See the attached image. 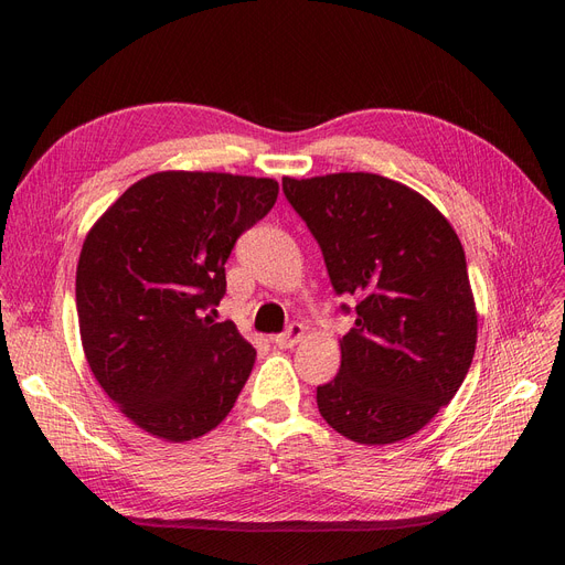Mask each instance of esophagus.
<instances>
[{
    "mask_svg": "<svg viewBox=\"0 0 565 565\" xmlns=\"http://www.w3.org/2000/svg\"><path fill=\"white\" fill-rule=\"evenodd\" d=\"M303 337H306V328H303V324H301V322H292L282 334L273 337V344H276L278 349H292V347L299 344V341H301Z\"/></svg>",
    "mask_w": 565,
    "mask_h": 565,
    "instance_id": "obj_1",
    "label": "esophagus"
}]
</instances>
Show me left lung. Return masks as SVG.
I'll return each mask as SVG.
<instances>
[{
    "mask_svg": "<svg viewBox=\"0 0 565 565\" xmlns=\"http://www.w3.org/2000/svg\"><path fill=\"white\" fill-rule=\"evenodd\" d=\"M282 191L337 295L358 299L355 328L339 339V374L318 386L322 419L361 446L415 436L452 401L476 351L478 313L455 228L413 188L370 172L282 177Z\"/></svg>",
    "mask_w": 565,
    "mask_h": 565,
    "instance_id": "obj_1",
    "label": "left lung"
}]
</instances>
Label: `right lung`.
Segmentation results:
<instances>
[{
	"instance_id": "obj_1",
	"label": "right lung",
	"mask_w": 565,
	"mask_h": 565,
	"mask_svg": "<svg viewBox=\"0 0 565 565\" xmlns=\"http://www.w3.org/2000/svg\"><path fill=\"white\" fill-rule=\"evenodd\" d=\"M278 200L276 179L156 172L129 185L89 228L77 262L82 349L129 422L167 443L226 419L256 351L214 322L226 262Z\"/></svg>"
}]
</instances>
